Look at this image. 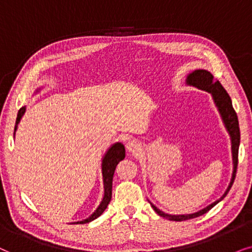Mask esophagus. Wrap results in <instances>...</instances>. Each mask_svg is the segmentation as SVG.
Instances as JSON below:
<instances>
[{"label":"esophagus","mask_w":252,"mask_h":252,"mask_svg":"<svg viewBox=\"0 0 252 252\" xmlns=\"http://www.w3.org/2000/svg\"><path fill=\"white\" fill-rule=\"evenodd\" d=\"M126 150L129 151V152L131 153H137L139 152L140 151V143L138 142V140H129L128 144H126Z\"/></svg>","instance_id":"esophagus-1"}]
</instances>
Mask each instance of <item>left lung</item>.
I'll list each match as a JSON object with an SVG mask.
<instances>
[{"mask_svg": "<svg viewBox=\"0 0 252 252\" xmlns=\"http://www.w3.org/2000/svg\"><path fill=\"white\" fill-rule=\"evenodd\" d=\"M187 84L190 86H194L197 89L203 90V91H206L211 93L212 95L213 101L216 103L218 110H219L221 119H222V122L226 126V130L229 133L230 136V142H231V154H233V175H231V180L229 186H228L227 190L224 191L220 199L216 200V202L211 204V205L206 206L205 209L198 211V212L192 213V214H180V216H172V214H167L162 211H160L156 205H153L152 203L150 202L151 205H152L153 210L159 214L160 217L166 218V219L172 220V221H183V220H189L193 219V218H197L199 216H203L205 214L207 211H210L213 206H216L220 200H222L228 191L230 190L231 186H233L234 180H235L236 176V169H237V162H239V146H240V126H239V120H237V115L235 110L233 108V105H231V99L230 96L228 95L226 90L223 89V86L221 85L219 80H213V75L207 70L198 69L194 70L193 72H191L190 75L187 77Z\"/></svg>", "mask_w": 252, "mask_h": 252, "instance_id": "1", "label": "left lung"}]
</instances>
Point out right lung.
<instances>
[{
  "label": "right lung",
  "instance_id": "right-lung-1",
  "mask_svg": "<svg viewBox=\"0 0 252 252\" xmlns=\"http://www.w3.org/2000/svg\"><path fill=\"white\" fill-rule=\"evenodd\" d=\"M26 107H22L19 109L18 114H17V120H16V126H15V132H13V136H15L17 126H18V123L21 122L22 116L24 115ZM126 157V149H124V145L121 143H115L114 145L109 147V150L107 151L105 156L102 158V163H101V172H102V180H103V198L100 203L94 212H93L91 216H90L87 219L83 221H77V222L73 223H87L91 222L96 218H99L103 213V211L107 209L108 204L112 199V188H113V176L114 172H115V168L117 163L120 161H122Z\"/></svg>",
  "mask_w": 252,
  "mask_h": 252
}]
</instances>
